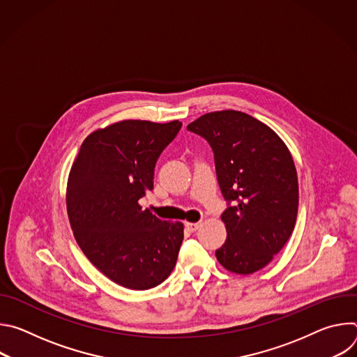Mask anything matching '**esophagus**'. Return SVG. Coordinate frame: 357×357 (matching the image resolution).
<instances>
[{"label":"esophagus","mask_w":357,"mask_h":357,"mask_svg":"<svg viewBox=\"0 0 357 357\" xmlns=\"http://www.w3.org/2000/svg\"><path fill=\"white\" fill-rule=\"evenodd\" d=\"M200 225H202L200 222H197V223H190V222H188V223H186V227H188L190 231H195V230H197V229L200 227Z\"/></svg>","instance_id":"obj_1"}]
</instances>
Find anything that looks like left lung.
Returning <instances> with one entry per match:
<instances>
[{"instance_id": "1", "label": "left lung", "mask_w": 357, "mask_h": 357, "mask_svg": "<svg viewBox=\"0 0 357 357\" xmlns=\"http://www.w3.org/2000/svg\"><path fill=\"white\" fill-rule=\"evenodd\" d=\"M212 146L218 182L227 209V240L218 261L236 274L266 267L292 234L298 213V176L282 139L264 123L223 110L188 127Z\"/></svg>"}]
</instances>
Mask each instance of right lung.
I'll return each mask as SVG.
<instances>
[{
	"label": "right lung",
	"instance_id": "add662e5",
	"mask_svg": "<svg viewBox=\"0 0 357 357\" xmlns=\"http://www.w3.org/2000/svg\"><path fill=\"white\" fill-rule=\"evenodd\" d=\"M182 123L124 120L91 132L72 165L66 206L75 238L90 263L116 284L149 289L172 273L183 225L142 211L161 152Z\"/></svg>",
	"mask_w": 357,
	"mask_h": 357
}]
</instances>
